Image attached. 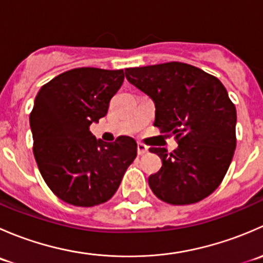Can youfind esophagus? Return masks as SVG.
<instances>
[{
    "instance_id": "34e87169",
    "label": "esophagus",
    "mask_w": 263,
    "mask_h": 263,
    "mask_svg": "<svg viewBox=\"0 0 263 263\" xmlns=\"http://www.w3.org/2000/svg\"><path fill=\"white\" fill-rule=\"evenodd\" d=\"M148 151V147L147 146H145L144 144H137V154H139V155H144V154H146Z\"/></svg>"
}]
</instances>
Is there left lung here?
Returning a JSON list of instances; mask_svg holds the SVG:
<instances>
[{
	"instance_id": "obj_1",
	"label": "left lung",
	"mask_w": 263,
	"mask_h": 263,
	"mask_svg": "<svg viewBox=\"0 0 263 263\" xmlns=\"http://www.w3.org/2000/svg\"><path fill=\"white\" fill-rule=\"evenodd\" d=\"M124 73L155 104L154 126L178 140L171 154L150 148L163 161L160 171L148 177L154 195L172 205L208 197L227 174L237 145V110L224 85L181 62L126 68Z\"/></svg>"
}]
</instances>
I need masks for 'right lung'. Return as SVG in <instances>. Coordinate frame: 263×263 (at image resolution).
<instances>
[{
    "mask_svg": "<svg viewBox=\"0 0 263 263\" xmlns=\"http://www.w3.org/2000/svg\"><path fill=\"white\" fill-rule=\"evenodd\" d=\"M123 80V70L73 68L36 94L30 113L34 156L47 185L70 205L91 208L109 200L136 158L132 137L105 142L89 129L107 115Z\"/></svg>",
    "mask_w": 263,
    "mask_h": 263,
    "instance_id": "add662e5",
    "label": "right lung"
}]
</instances>
